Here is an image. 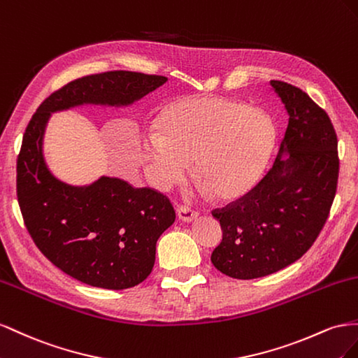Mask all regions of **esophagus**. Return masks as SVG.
Here are the masks:
<instances>
[{"mask_svg": "<svg viewBox=\"0 0 358 358\" xmlns=\"http://www.w3.org/2000/svg\"><path fill=\"white\" fill-rule=\"evenodd\" d=\"M177 216L182 222H192V220H195L198 217V211L192 210L190 207L181 206V207L177 208Z\"/></svg>", "mask_w": 358, "mask_h": 358, "instance_id": "34e87169", "label": "esophagus"}]
</instances>
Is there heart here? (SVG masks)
<instances>
[{
    "label": "heart",
    "instance_id": "b5f03b06",
    "mask_svg": "<svg viewBox=\"0 0 358 358\" xmlns=\"http://www.w3.org/2000/svg\"><path fill=\"white\" fill-rule=\"evenodd\" d=\"M274 136L273 120L258 108L222 97H180L163 109L159 130L141 138L138 152L159 190L185 177L193 160L203 190L232 199L258 178Z\"/></svg>",
    "mask_w": 358,
    "mask_h": 358
}]
</instances>
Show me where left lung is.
I'll list each match as a JSON object with an SVG mask.
<instances>
[{
	"instance_id": "left-lung-1",
	"label": "left lung",
	"mask_w": 358,
	"mask_h": 358,
	"mask_svg": "<svg viewBox=\"0 0 358 358\" xmlns=\"http://www.w3.org/2000/svg\"><path fill=\"white\" fill-rule=\"evenodd\" d=\"M288 110L273 168L213 216L223 238L211 253L220 273L249 280L300 259L329 219L339 178L338 135L327 112L299 87L270 80ZM290 152V159L280 157Z\"/></svg>"
}]
</instances>
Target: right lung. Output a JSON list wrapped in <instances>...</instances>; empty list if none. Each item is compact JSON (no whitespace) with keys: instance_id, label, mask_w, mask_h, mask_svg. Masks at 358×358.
<instances>
[{"instance_id":"1","label":"right lung","mask_w":358,"mask_h":358,"mask_svg":"<svg viewBox=\"0 0 358 358\" xmlns=\"http://www.w3.org/2000/svg\"><path fill=\"white\" fill-rule=\"evenodd\" d=\"M165 76L114 70L71 80L37 108L25 129L16 163V193L24 223L38 250L61 271L105 289L144 282L156 259V243L176 220L162 192L136 189L101 177L73 187L46 168L42 139L50 112L83 103L129 105L155 91Z\"/></svg>"}]
</instances>
